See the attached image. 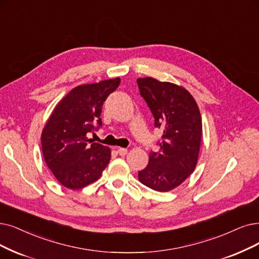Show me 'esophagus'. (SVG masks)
<instances>
[{"label": "esophagus", "mask_w": 259, "mask_h": 259, "mask_svg": "<svg viewBox=\"0 0 259 259\" xmlns=\"http://www.w3.org/2000/svg\"><path fill=\"white\" fill-rule=\"evenodd\" d=\"M115 149L117 150V152H118V154L120 155V156H125V155L127 154V150H126V149L119 148V147H116Z\"/></svg>", "instance_id": "1"}]
</instances>
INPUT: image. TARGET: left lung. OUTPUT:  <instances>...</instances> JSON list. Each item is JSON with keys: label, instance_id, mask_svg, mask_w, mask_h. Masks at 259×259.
<instances>
[{"label": "left lung", "instance_id": "1", "mask_svg": "<svg viewBox=\"0 0 259 259\" xmlns=\"http://www.w3.org/2000/svg\"><path fill=\"white\" fill-rule=\"evenodd\" d=\"M141 97L151 109L155 127L163 131L159 151L138 172L139 181L159 192L180 186L194 171L202 138V118L188 90L153 77L137 78Z\"/></svg>", "mask_w": 259, "mask_h": 259}]
</instances>
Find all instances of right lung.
Instances as JSON below:
<instances>
[{"label": "right lung", "instance_id": "obj_1", "mask_svg": "<svg viewBox=\"0 0 259 259\" xmlns=\"http://www.w3.org/2000/svg\"><path fill=\"white\" fill-rule=\"evenodd\" d=\"M120 81L116 77L73 88L59 101L47 121L41 134L44 157L66 188L80 189L96 182L108 164L110 149L92 143L87 134L102 125L103 103Z\"/></svg>", "mask_w": 259, "mask_h": 259}]
</instances>
